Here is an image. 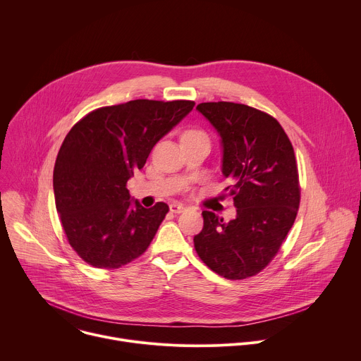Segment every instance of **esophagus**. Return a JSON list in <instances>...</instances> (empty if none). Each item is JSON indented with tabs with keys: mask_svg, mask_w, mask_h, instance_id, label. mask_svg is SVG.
<instances>
[{
	"mask_svg": "<svg viewBox=\"0 0 361 361\" xmlns=\"http://www.w3.org/2000/svg\"><path fill=\"white\" fill-rule=\"evenodd\" d=\"M185 210V207L183 204H180V202H171L170 204V212L171 213H176V214H178V213H183Z\"/></svg>",
	"mask_w": 361,
	"mask_h": 361,
	"instance_id": "1",
	"label": "esophagus"
}]
</instances>
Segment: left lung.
<instances>
[{"label":"left lung","mask_w":361,"mask_h":361,"mask_svg":"<svg viewBox=\"0 0 361 361\" xmlns=\"http://www.w3.org/2000/svg\"><path fill=\"white\" fill-rule=\"evenodd\" d=\"M202 114L220 135L221 173L237 216L224 221L202 212L194 235L200 259L214 273L241 280L262 271L280 250L300 204L293 145L271 116L235 102H201Z\"/></svg>","instance_id":"1"}]
</instances>
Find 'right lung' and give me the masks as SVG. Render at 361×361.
<instances>
[{"label":"right lung","instance_id":"add662e5","mask_svg":"<svg viewBox=\"0 0 361 361\" xmlns=\"http://www.w3.org/2000/svg\"><path fill=\"white\" fill-rule=\"evenodd\" d=\"M192 107L185 99H134L94 110L70 130L53 187L68 243L85 263L118 269L147 250L169 205L142 207L131 200L127 181Z\"/></svg>","mask_w":361,"mask_h":361}]
</instances>
